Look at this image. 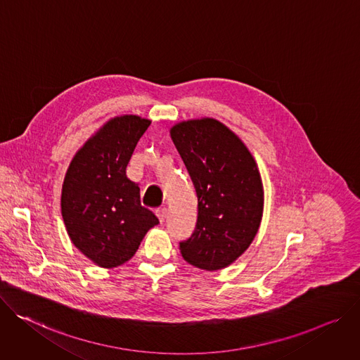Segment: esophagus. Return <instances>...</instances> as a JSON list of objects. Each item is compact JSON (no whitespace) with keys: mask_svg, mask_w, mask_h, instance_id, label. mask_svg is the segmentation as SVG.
Wrapping results in <instances>:
<instances>
[{"mask_svg":"<svg viewBox=\"0 0 360 360\" xmlns=\"http://www.w3.org/2000/svg\"><path fill=\"white\" fill-rule=\"evenodd\" d=\"M155 214H157L158 220L163 223V221H165V220L167 219V209H166V207H162V209H157V210H155Z\"/></svg>","mask_w":360,"mask_h":360,"instance_id":"34e87169","label":"esophagus"}]
</instances>
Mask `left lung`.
I'll list each match as a JSON object with an SVG mask.
<instances>
[{
	"label": "left lung",
	"instance_id": "8db88e82",
	"mask_svg": "<svg viewBox=\"0 0 360 360\" xmlns=\"http://www.w3.org/2000/svg\"><path fill=\"white\" fill-rule=\"evenodd\" d=\"M197 193V223L180 243L183 259L220 270L252 245L263 216V184L249 148L214 118L187 120L170 130Z\"/></svg>",
	"mask_w": 360,
	"mask_h": 360
}]
</instances>
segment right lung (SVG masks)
<instances>
[{
    "mask_svg": "<svg viewBox=\"0 0 360 360\" xmlns=\"http://www.w3.org/2000/svg\"><path fill=\"white\" fill-rule=\"evenodd\" d=\"M150 120L114 117L72 157L61 191V214L72 245L100 267L129 262L158 224L140 203V187L126 169Z\"/></svg>",
    "mask_w": 360,
    "mask_h": 360,
    "instance_id": "right-lung-1",
    "label": "right lung"
}]
</instances>
